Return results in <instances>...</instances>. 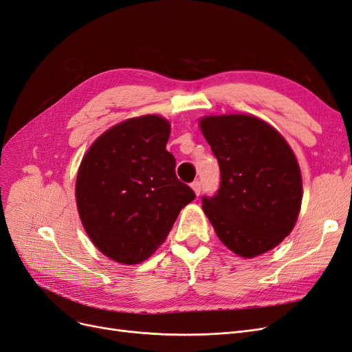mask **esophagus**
Listing matches in <instances>:
<instances>
[{"instance_id": "obj_1", "label": "esophagus", "mask_w": 352, "mask_h": 352, "mask_svg": "<svg viewBox=\"0 0 352 352\" xmlns=\"http://www.w3.org/2000/svg\"><path fill=\"white\" fill-rule=\"evenodd\" d=\"M190 186H192L194 192H195L197 195H199V192H201V182H199V180H194V182L190 184Z\"/></svg>"}]
</instances>
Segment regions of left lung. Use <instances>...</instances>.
Segmentation results:
<instances>
[{
    "label": "left lung",
    "mask_w": 352,
    "mask_h": 352,
    "mask_svg": "<svg viewBox=\"0 0 352 352\" xmlns=\"http://www.w3.org/2000/svg\"><path fill=\"white\" fill-rule=\"evenodd\" d=\"M202 135L220 167V188L202 197L219 239L245 258L279 245L294 229L302 179L285 138L255 116H207Z\"/></svg>",
    "instance_id": "left-lung-1"
}]
</instances>
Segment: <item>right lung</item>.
Returning a JSON list of instances; mask_svg holds the SVG:
<instances>
[{
    "mask_svg": "<svg viewBox=\"0 0 352 352\" xmlns=\"http://www.w3.org/2000/svg\"><path fill=\"white\" fill-rule=\"evenodd\" d=\"M168 136L164 117H133L104 132L82 160L76 179L82 225L95 247L117 263L151 257L195 198L176 176Z\"/></svg>",
    "mask_w": 352,
    "mask_h": 352,
    "instance_id": "add662e5",
    "label": "right lung"
}]
</instances>
